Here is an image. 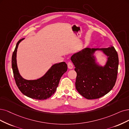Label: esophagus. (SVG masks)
Wrapping results in <instances>:
<instances>
[{"label": "esophagus", "instance_id": "1", "mask_svg": "<svg viewBox=\"0 0 129 129\" xmlns=\"http://www.w3.org/2000/svg\"><path fill=\"white\" fill-rule=\"evenodd\" d=\"M68 67L69 69H72L73 68V65L72 62L71 61H69L68 63Z\"/></svg>", "mask_w": 129, "mask_h": 129}]
</instances>
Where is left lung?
Returning <instances> with one entry per match:
<instances>
[{
	"instance_id": "8db88e82",
	"label": "left lung",
	"mask_w": 129,
	"mask_h": 129,
	"mask_svg": "<svg viewBox=\"0 0 129 129\" xmlns=\"http://www.w3.org/2000/svg\"><path fill=\"white\" fill-rule=\"evenodd\" d=\"M97 50H103L108 56L104 68L98 66L93 56ZM77 73L75 87L79 93L88 99L101 98L115 85L118 66L117 52L114 47L104 48H85L71 58Z\"/></svg>"
}]
</instances>
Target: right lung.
Returning <instances> with one entry per match:
<instances>
[{"mask_svg": "<svg viewBox=\"0 0 129 129\" xmlns=\"http://www.w3.org/2000/svg\"><path fill=\"white\" fill-rule=\"evenodd\" d=\"M23 39V38L17 42L12 58V66L16 84L21 92L28 97L37 100L49 98L56 91L61 76L67 71L68 65L65 62L52 65L44 76L36 80L23 79L18 72L16 64L17 49L19 43Z\"/></svg>", "mask_w": 129, "mask_h": 129, "instance_id": "1", "label": "right lung"}]
</instances>
